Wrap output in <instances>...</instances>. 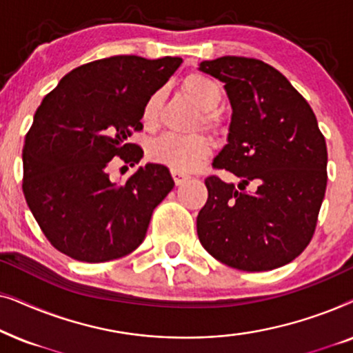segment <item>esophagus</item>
Listing matches in <instances>:
<instances>
[{
	"label": "esophagus",
	"mask_w": 353,
	"mask_h": 353,
	"mask_svg": "<svg viewBox=\"0 0 353 353\" xmlns=\"http://www.w3.org/2000/svg\"><path fill=\"white\" fill-rule=\"evenodd\" d=\"M172 176H173V180H175V185L176 186H180V185H183V183H185L188 178V175H185V173H180V172H173L172 170Z\"/></svg>",
	"instance_id": "esophagus-1"
}]
</instances>
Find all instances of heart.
Here are the masks:
<instances>
[{
  "instance_id": "obj_1",
  "label": "heart",
  "mask_w": 353,
  "mask_h": 353,
  "mask_svg": "<svg viewBox=\"0 0 353 353\" xmlns=\"http://www.w3.org/2000/svg\"><path fill=\"white\" fill-rule=\"evenodd\" d=\"M183 90L202 110V123L207 128L219 127V117L214 110L219 108L223 98L221 86L214 79L204 74H191L183 80ZM163 103V91L157 90L149 94L141 110V122L146 128H154L159 122ZM210 141L202 134L181 137L167 133L154 139L149 144L148 156L152 162L165 165L173 172L190 173L199 168L202 162L210 156Z\"/></svg>"
}]
</instances>
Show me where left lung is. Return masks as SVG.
Returning <instances> with one entry per match:
<instances>
[{
	"label": "left lung",
	"instance_id": "8db88e82",
	"mask_svg": "<svg viewBox=\"0 0 353 353\" xmlns=\"http://www.w3.org/2000/svg\"><path fill=\"white\" fill-rule=\"evenodd\" d=\"M199 70L225 85L231 122L214 159L239 178L205 180L197 236L212 257L243 272L292 262L310 243L325 199L327 151L315 114L274 67L223 56Z\"/></svg>",
	"mask_w": 353,
	"mask_h": 353
}]
</instances>
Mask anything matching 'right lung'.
Here are the masks:
<instances>
[{
	"mask_svg": "<svg viewBox=\"0 0 353 353\" xmlns=\"http://www.w3.org/2000/svg\"><path fill=\"white\" fill-rule=\"evenodd\" d=\"M181 57L112 56L62 77L33 115L22 149V190L48 241L80 262L133 252L152 210L175 183L161 163H146L123 185L110 181L115 156L134 165L143 149L127 143L141 130L149 94L167 83Z\"/></svg>",
	"mask_w": 353,
	"mask_h": 353,
	"instance_id": "add662e5",
	"label": "right lung"
}]
</instances>
